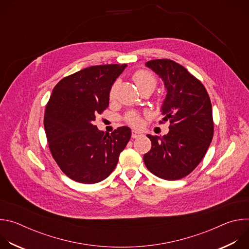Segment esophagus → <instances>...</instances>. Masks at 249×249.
<instances>
[{
    "label": "esophagus",
    "instance_id": "34e87169",
    "mask_svg": "<svg viewBox=\"0 0 249 249\" xmlns=\"http://www.w3.org/2000/svg\"><path fill=\"white\" fill-rule=\"evenodd\" d=\"M140 136H142V133H141L140 131H137V130H133V131H132V138H133V139L139 138Z\"/></svg>",
    "mask_w": 249,
    "mask_h": 249
}]
</instances>
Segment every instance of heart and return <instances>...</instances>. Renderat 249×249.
Returning a JSON list of instances; mask_svg holds the SVG:
<instances>
[{"label": "heart", "instance_id": "b5f03b06", "mask_svg": "<svg viewBox=\"0 0 249 249\" xmlns=\"http://www.w3.org/2000/svg\"><path fill=\"white\" fill-rule=\"evenodd\" d=\"M133 81L140 90H143L148 88H151L154 89L157 86L156 77L151 72H149V71H146V70L136 71L133 75ZM117 87H118V82L113 83L112 86L110 87L109 94H108L109 99H111V100L114 99V97L116 95V91H117ZM125 120L132 126H139L141 124L140 116L136 112L128 113L125 117Z\"/></svg>", "mask_w": 249, "mask_h": 249}]
</instances>
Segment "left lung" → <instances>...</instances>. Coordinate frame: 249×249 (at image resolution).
<instances>
[{
  "label": "left lung",
  "instance_id": "left-lung-1",
  "mask_svg": "<svg viewBox=\"0 0 249 249\" xmlns=\"http://www.w3.org/2000/svg\"><path fill=\"white\" fill-rule=\"evenodd\" d=\"M146 66L161 78L166 96L161 106L162 121L169 132L147 135L151 150L144 155L147 168L160 178L177 180L191 173L205 157L214 135L212 104L203 84L178 63L151 60Z\"/></svg>",
  "mask_w": 249,
  "mask_h": 249
}]
</instances>
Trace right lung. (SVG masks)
Wrapping results in <instances>:
<instances>
[{
	"instance_id": "add662e5",
	"label": "right lung",
	"mask_w": 249,
	"mask_h": 249,
	"mask_svg": "<svg viewBox=\"0 0 249 249\" xmlns=\"http://www.w3.org/2000/svg\"><path fill=\"white\" fill-rule=\"evenodd\" d=\"M126 64L91 66L65 77L53 89L44 114V128L53 159L71 179L92 184L114 170L131 138L123 126L110 135L93 121L109 104V89Z\"/></svg>"
}]
</instances>
